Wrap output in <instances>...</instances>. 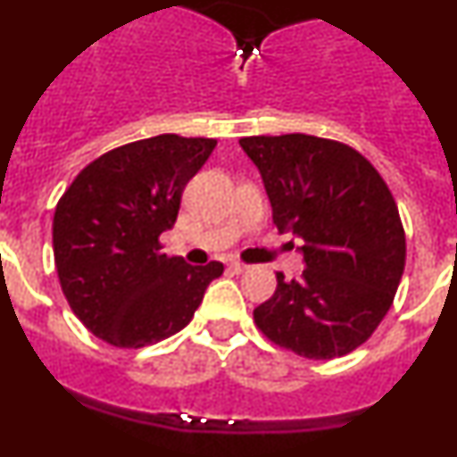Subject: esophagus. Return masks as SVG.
Listing matches in <instances>:
<instances>
[{"instance_id":"1","label":"esophagus","mask_w":457,"mask_h":457,"mask_svg":"<svg viewBox=\"0 0 457 457\" xmlns=\"http://www.w3.org/2000/svg\"><path fill=\"white\" fill-rule=\"evenodd\" d=\"M229 270H232L234 274H243V271L247 270V265H245V262H238V261H234V262H229Z\"/></svg>"}]
</instances>
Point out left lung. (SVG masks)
<instances>
[{
  "mask_svg": "<svg viewBox=\"0 0 457 457\" xmlns=\"http://www.w3.org/2000/svg\"><path fill=\"white\" fill-rule=\"evenodd\" d=\"M270 196L274 223L305 241L298 280L276 271L254 310L262 336L312 361L361 347L389 312L407 258L398 205L370 161L320 137H243Z\"/></svg>",
  "mask_w": 457,
  "mask_h": 457,
  "instance_id": "left-lung-1",
  "label": "left lung"
}]
</instances>
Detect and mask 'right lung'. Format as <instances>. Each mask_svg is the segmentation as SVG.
Returning a JSON list of instances; mask_svg holds the SVG:
<instances>
[{
    "instance_id": "obj_1",
    "label": "right lung",
    "mask_w": 457,
    "mask_h": 457,
    "mask_svg": "<svg viewBox=\"0 0 457 457\" xmlns=\"http://www.w3.org/2000/svg\"><path fill=\"white\" fill-rule=\"evenodd\" d=\"M216 139L159 135L105 152L54 207L53 250L63 296L104 343L139 349L181 331L223 262L163 254L181 195Z\"/></svg>"
}]
</instances>
